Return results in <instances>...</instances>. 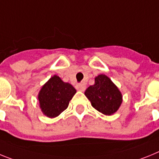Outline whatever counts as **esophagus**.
Masks as SVG:
<instances>
[{
    "label": "esophagus",
    "instance_id": "34e87169",
    "mask_svg": "<svg viewBox=\"0 0 159 159\" xmlns=\"http://www.w3.org/2000/svg\"><path fill=\"white\" fill-rule=\"evenodd\" d=\"M76 87H77V89H78V90L81 91V92H84V91L85 90L86 86H85V85H84V84H78Z\"/></svg>",
    "mask_w": 159,
    "mask_h": 159
}]
</instances>
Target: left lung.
<instances>
[{
	"label": "left lung",
	"mask_w": 159,
	"mask_h": 159,
	"mask_svg": "<svg viewBox=\"0 0 159 159\" xmlns=\"http://www.w3.org/2000/svg\"><path fill=\"white\" fill-rule=\"evenodd\" d=\"M85 95L90 101L93 108L105 115L114 114L122 103L121 91L105 74L97 76L94 84L86 89Z\"/></svg>",
	"instance_id": "left-lung-1"
}]
</instances>
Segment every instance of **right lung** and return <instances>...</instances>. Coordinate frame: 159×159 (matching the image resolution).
I'll return each mask as SVG.
<instances>
[{
	"instance_id": "right-lung-1",
	"label": "right lung",
	"mask_w": 159,
	"mask_h": 159,
	"mask_svg": "<svg viewBox=\"0 0 159 159\" xmlns=\"http://www.w3.org/2000/svg\"><path fill=\"white\" fill-rule=\"evenodd\" d=\"M76 92L71 84L64 82L57 75H53L42 85L38 93L41 112L48 118H56L67 109Z\"/></svg>"
}]
</instances>
